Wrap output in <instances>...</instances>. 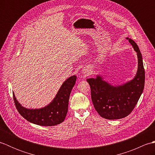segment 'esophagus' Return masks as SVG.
Returning a JSON list of instances; mask_svg holds the SVG:
<instances>
[{
    "label": "esophagus",
    "mask_w": 155,
    "mask_h": 155,
    "mask_svg": "<svg viewBox=\"0 0 155 155\" xmlns=\"http://www.w3.org/2000/svg\"><path fill=\"white\" fill-rule=\"evenodd\" d=\"M82 71H83V73L85 74H88L89 73V70H88L87 68H84Z\"/></svg>",
    "instance_id": "esophagus-1"
}]
</instances>
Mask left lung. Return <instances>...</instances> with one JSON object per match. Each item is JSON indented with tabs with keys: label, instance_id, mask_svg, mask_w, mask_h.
<instances>
[{
	"label": "left lung",
	"instance_id": "1",
	"mask_svg": "<svg viewBox=\"0 0 155 155\" xmlns=\"http://www.w3.org/2000/svg\"><path fill=\"white\" fill-rule=\"evenodd\" d=\"M127 39L137 52L138 58L137 71L133 79L118 85L104 81L101 74L87 80L91 87L94 108L101 117L108 120L127 117L136 106L144 90L145 76L142 54L136 42L128 37Z\"/></svg>",
	"mask_w": 155,
	"mask_h": 155
}]
</instances>
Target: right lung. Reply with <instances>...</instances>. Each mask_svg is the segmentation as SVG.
Returning a JSON list of instances; mask_svg holds the SVG:
<instances>
[{
    "mask_svg": "<svg viewBox=\"0 0 155 155\" xmlns=\"http://www.w3.org/2000/svg\"><path fill=\"white\" fill-rule=\"evenodd\" d=\"M77 77L71 76L59 88L57 94L50 103L40 108H28L22 106L13 93L16 109L20 114L31 123L40 126H54L64 121L68 112V100Z\"/></svg>",
    "mask_w": 155,
    "mask_h": 155,
    "instance_id": "right-lung-1",
    "label": "right lung"
}]
</instances>
